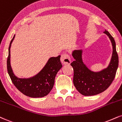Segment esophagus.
Here are the masks:
<instances>
[{"label":"esophagus","mask_w":122,"mask_h":122,"mask_svg":"<svg viewBox=\"0 0 122 122\" xmlns=\"http://www.w3.org/2000/svg\"><path fill=\"white\" fill-rule=\"evenodd\" d=\"M61 61L62 64L64 65H69L71 63V60H70V57L67 54L64 53L61 55Z\"/></svg>","instance_id":"obj_1"}]
</instances>
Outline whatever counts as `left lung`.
Returning <instances> with one entry per match:
<instances>
[{
  "label": "left lung",
  "mask_w": 122,
  "mask_h": 122,
  "mask_svg": "<svg viewBox=\"0 0 122 122\" xmlns=\"http://www.w3.org/2000/svg\"><path fill=\"white\" fill-rule=\"evenodd\" d=\"M109 37L112 46V54L109 65L99 71H93L83 63L82 50H74L72 56L74 61L70 64L74 69L73 83L79 93L85 96L95 95L102 93L110 86L115 77L118 67V55L115 40L108 31L104 32Z\"/></svg>",
  "instance_id": "obj_1"
}]
</instances>
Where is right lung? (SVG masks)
<instances>
[{
    "instance_id": "obj_1",
    "label": "right lung",
    "mask_w": 122,
    "mask_h": 122,
    "mask_svg": "<svg viewBox=\"0 0 122 122\" xmlns=\"http://www.w3.org/2000/svg\"><path fill=\"white\" fill-rule=\"evenodd\" d=\"M15 35L12 38L8 48L7 71L11 80L18 90L23 94L32 98H40L47 95L52 90L57 72L62 66L60 57H51L38 74L29 78H20L14 74L10 63V48Z\"/></svg>"
}]
</instances>
